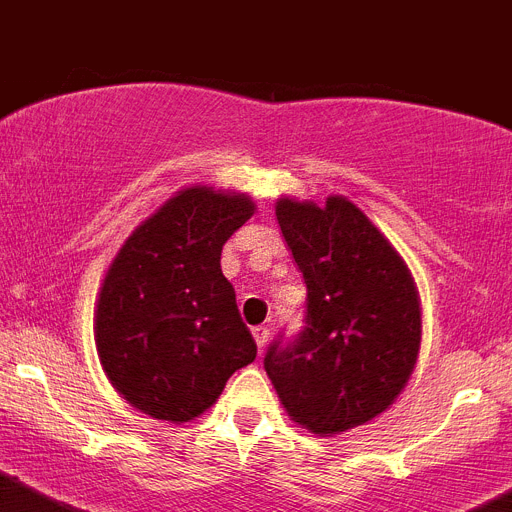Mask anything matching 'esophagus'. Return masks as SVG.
Listing matches in <instances>:
<instances>
[{"label": "esophagus", "mask_w": 512, "mask_h": 512, "mask_svg": "<svg viewBox=\"0 0 512 512\" xmlns=\"http://www.w3.org/2000/svg\"><path fill=\"white\" fill-rule=\"evenodd\" d=\"M252 336H255L257 347L265 349L267 339H270V329H267V326H255V329H252Z\"/></svg>", "instance_id": "1"}]
</instances>
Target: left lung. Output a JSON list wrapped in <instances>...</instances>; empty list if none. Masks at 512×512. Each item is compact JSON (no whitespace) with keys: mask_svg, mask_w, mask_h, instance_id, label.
I'll use <instances>...</instances> for the list:
<instances>
[{"mask_svg":"<svg viewBox=\"0 0 512 512\" xmlns=\"http://www.w3.org/2000/svg\"><path fill=\"white\" fill-rule=\"evenodd\" d=\"M280 232L306 280V326L273 342L265 372L288 416L339 434L380 416L411 377L421 306L403 257L344 196L278 199Z\"/></svg>","mask_w":512,"mask_h":512,"instance_id":"1","label":"left lung"}]
</instances>
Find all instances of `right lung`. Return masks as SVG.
<instances>
[{
  "label": "right lung",
  "mask_w": 512,
  "mask_h": 512,
  "mask_svg": "<svg viewBox=\"0 0 512 512\" xmlns=\"http://www.w3.org/2000/svg\"><path fill=\"white\" fill-rule=\"evenodd\" d=\"M255 214L245 193L191 186L127 237L96 301L99 362L117 393L160 421H193L257 357L222 247Z\"/></svg>",
  "instance_id": "right-lung-1"
}]
</instances>
